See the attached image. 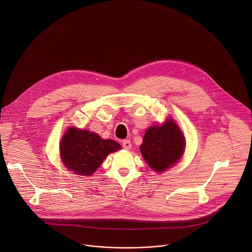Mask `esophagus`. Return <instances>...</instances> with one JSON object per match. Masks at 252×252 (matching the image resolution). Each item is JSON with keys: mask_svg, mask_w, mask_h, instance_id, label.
I'll use <instances>...</instances> for the list:
<instances>
[{"mask_svg": "<svg viewBox=\"0 0 252 252\" xmlns=\"http://www.w3.org/2000/svg\"><path fill=\"white\" fill-rule=\"evenodd\" d=\"M122 146H123V148H124L125 150H129V149L131 148V143H130L129 140L125 139V140H123V142H122Z\"/></svg>", "mask_w": 252, "mask_h": 252, "instance_id": "obj_1", "label": "esophagus"}]
</instances>
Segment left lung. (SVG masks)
Here are the masks:
<instances>
[{"mask_svg":"<svg viewBox=\"0 0 252 252\" xmlns=\"http://www.w3.org/2000/svg\"><path fill=\"white\" fill-rule=\"evenodd\" d=\"M186 139L173 121L154 126L143 136L140 152L148 164L160 172L175 163L184 154Z\"/></svg>","mask_w":252,"mask_h":252,"instance_id":"left-lung-1","label":"left lung"}]
</instances>
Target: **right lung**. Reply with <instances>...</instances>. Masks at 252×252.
<instances>
[{
  "mask_svg": "<svg viewBox=\"0 0 252 252\" xmlns=\"http://www.w3.org/2000/svg\"><path fill=\"white\" fill-rule=\"evenodd\" d=\"M120 149L121 146L115 140L101 139L94 132L70 127L62 139L61 156L66 168L75 173L91 175L107 155Z\"/></svg>",
  "mask_w": 252,
  "mask_h": 252,
  "instance_id": "obj_1",
  "label": "right lung"
}]
</instances>
